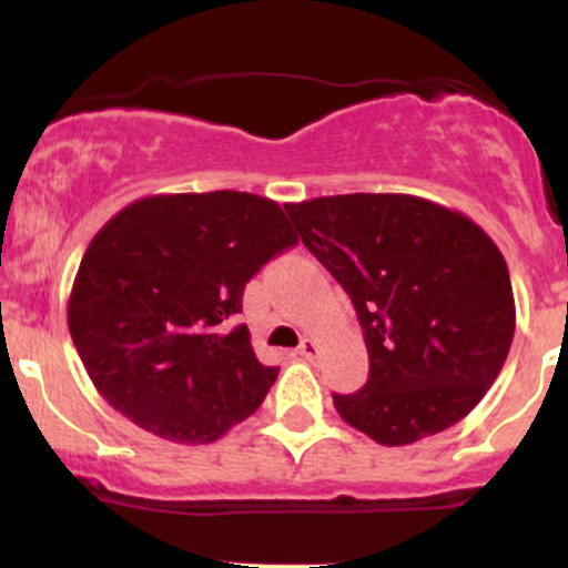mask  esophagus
I'll return each mask as SVG.
<instances>
[{
	"mask_svg": "<svg viewBox=\"0 0 568 568\" xmlns=\"http://www.w3.org/2000/svg\"><path fill=\"white\" fill-rule=\"evenodd\" d=\"M317 349H321V347H317L315 338H304V342L298 344L296 352H298V355H302V357H315Z\"/></svg>",
	"mask_w": 568,
	"mask_h": 568,
	"instance_id": "34e87169",
	"label": "esophagus"
}]
</instances>
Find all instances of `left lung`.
<instances>
[{"label": "left lung", "instance_id": "8db88e82", "mask_svg": "<svg viewBox=\"0 0 568 568\" xmlns=\"http://www.w3.org/2000/svg\"><path fill=\"white\" fill-rule=\"evenodd\" d=\"M312 256L347 291L368 382L334 406L382 446L465 419L499 376L515 334L510 272L462 213L410 194H336L285 205Z\"/></svg>", "mask_w": 568, "mask_h": 568}]
</instances>
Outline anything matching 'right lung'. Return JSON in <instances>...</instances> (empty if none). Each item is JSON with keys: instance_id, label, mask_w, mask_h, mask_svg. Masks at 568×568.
<instances>
[{"instance_id": "1", "label": "right lung", "mask_w": 568, "mask_h": 568, "mask_svg": "<svg viewBox=\"0 0 568 568\" xmlns=\"http://www.w3.org/2000/svg\"><path fill=\"white\" fill-rule=\"evenodd\" d=\"M298 243L277 202L247 192L158 194L122 207L84 251L71 342L109 406L173 443H213L264 403L245 283Z\"/></svg>"}]
</instances>
